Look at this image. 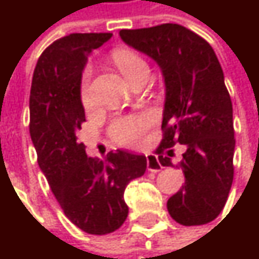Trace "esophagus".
<instances>
[{
  "label": "esophagus",
  "mask_w": 259,
  "mask_h": 259,
  "mask_svg": "<svg viewBox=\"0 0 259 259\" xmlns=\"http://www.w3.org/2000/svg\"><path fill=\"white\" fill-rule=\"evenodd\" d=\"M162 168H163V166H162V163H160V160H159L157 156H154V154H147V169H148V171H151V172H159Z\"/></svg>",
  "instance_id": "obj_1"
}]
</instances>
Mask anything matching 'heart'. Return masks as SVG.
Segmentation results:
<instances>
[{
    "label": "heart",
    "instance_id": "1",
    "mask_svg": "<svg viewBox=\"0 0 259 259\" xmlns=\"http://www.w3.org/2000/svg\"><path fill=\"white\" fill-rule=\"evenodd\" d=\"M112 60L120 72L129 79L130 82L141 73H148V66L145 60L130 49H115L112 52ZM90 79H91V67L87 66L83 69L82 79H80V102L85 108H90L91 91H90ZM151 124V118L147 115H127L120 117L112 121L109 126V135L112 139L121 145H135L138 144Z\"/></svg>",
    "mask_w": 259,
    "mask_h": 259
}]
</instances>
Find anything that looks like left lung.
I'll return each mask as SVG.
<instances>
[{
  "label": "left lung",
  "instance_id": "obj_1",
  "mask_svg": "<svg viewBox=\"0 0 259 259\" xmlns=\"http://www.w3.org/2000/svg\"><path fill=\"white\" fill-rule=\"evenodd\" d=\"M120 37L151 57L165 78L160 163L172 166L163 151L186 145L184 186L168 199V211L184 227L208 224L224 210L234 179L233 103L219 60L207 40L179 24L121 29Z\"/></svg>",
  "mask_w": 259,
  "mask_h": 259
}]
</instances>
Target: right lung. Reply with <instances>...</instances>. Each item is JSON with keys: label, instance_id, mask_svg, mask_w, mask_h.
<instances>
[{"label": "right lung", "instance_id": "right-lung-1", "mask_svg": "<svg viewBox=\"0 0 259 259\" xmlns=\"http://www.w3.org/2000/svg\"><path fill=\"white\" fill-rule=\"evenodd\" d=\"M111 32H75L40 55L29 94V135L37 162L64 214L88 234L117 231L129 214L124 190L144 176L147 157L126 150L88 157L78 132L85 121L80 78L88 55Z\"/></svg>", "mask_w": 259, "mask_h": 259}]
</instances>
